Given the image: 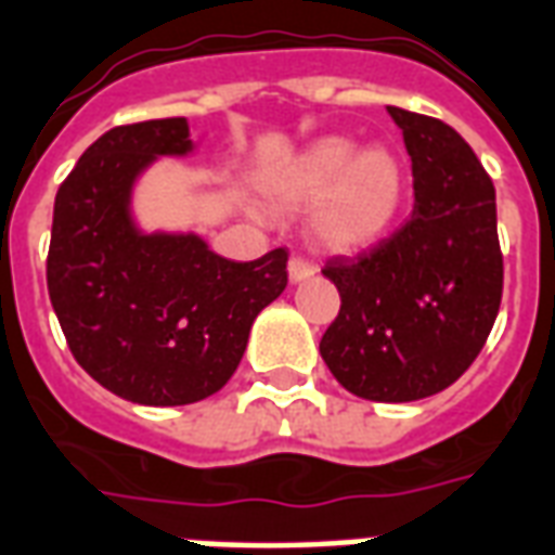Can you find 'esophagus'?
<instances>
[{
	"instance_id": "1",
	"label": "esophagus",
	"mask_w": 555,
	"mask_h": 555,
	"mask_svg": "<svg viewBox=\"0 0 555 555\" xmlns=\"http://www.w3.org/2000/svg\"><path fill=\"white\" fill-rule=\"evenodd\" d=\"M314 273V264L308 259H302V256H294V259L287 261V276H291V282H306V279H311Z\"/></svg>"
}]
</instances>
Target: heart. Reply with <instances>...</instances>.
Instances as JSON below:
<instances>
[{
    "instance_id": "1",
    "label": "heart",
    "mask_w": 555,
    "mask_h": 555,
    "mask_svg": "<svg viewBox=\"0 0 555 555\" xmlns=\"http://www.w3.org/2000/svg\"><path fill=\"white\" fill-rule=\"evenodd\" d=\"M282 206H308L320 244L340 253L372 247L387 235L404 197V168L390 147H363L349 137L317 139L268 180Z\"/></svg>"
}]
</instances>
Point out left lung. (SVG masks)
<instances>
[{
    "instance_id": "1",
    "label": "left lung",
    "mask_w": 555,
    "mask_h": 555,
    "mask_svg": "<svg viewBox=\"0 0 555 555\" xmlns=\"http://www.w3.org/2000/svg\"><path fill=\"white\" fill-rule=\"evenodd\" d=\"M413 163V211L354 259L325 261L340 314L320 354L346 390L416 401L463 375L492 332L503 294L492 177L454 127L387 107Z\"/></svg>"
}]
</instances>
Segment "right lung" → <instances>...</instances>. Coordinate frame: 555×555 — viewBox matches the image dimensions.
<instances>
[{
    "label": "right lung",
    "instance_id": "1",
    "mask_svg": "<svg viewBox=\"0 0 555 555\" xmlns=\"http://www.w3.org/2000/svg\"><path fill=\"white\" fill-rule=\"evenodd\" d=\"M192 147L185 118L113 127L54 197L46 282L66 344L101 387L147 408L221 390L253 320L287 285L285 247L230 261L194 232L139 230L130 211L139 175Z\"/></svg>",
    "mask_w": 555,
    "mask_h": 555
}]
</instances>
